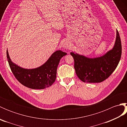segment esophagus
Returning a JSON list of instances; mask_svg holds the SVG:
<instances>
[{
	"instance_id": "34e87169",
	"label": "esophagus",
	"mask_w": 127,
	"mask_h": 127,
	"mask_svg": "<svg viewBox=\"0 0 127 127\" xmlns=\"http://www.w3.org/2000/svg\"><path fill=\"white\" fill-rule=\"evenodd\" d=\"M63 47L65 48H69L70 46H69V44H68V43H64L63 45Z\"/></svg>"
}]
</instances>
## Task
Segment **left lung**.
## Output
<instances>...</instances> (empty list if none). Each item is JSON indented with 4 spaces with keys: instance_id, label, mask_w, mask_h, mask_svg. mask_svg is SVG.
Returning <instances> with one entry per match:
<instances>
[{
    "instance_id": "8db88e82",
    "label": "left lung",
    "mask_w": 127,
    "mask_h": 127,
    "mask_svg": "<svg viewBox=\"0 0 127 127\" xmlns=\"http://www.w3.org/2000/svg\"><path fill=\"white\" fill-rule=\"evenodd\" d=\"M74 59V68L78 77L84 82L98 83L107 79L120 61L122 45L117 31L116 39L111 50L100 57L90 58L79 54L70 53Z\"/></svg>"
}]
</instances>
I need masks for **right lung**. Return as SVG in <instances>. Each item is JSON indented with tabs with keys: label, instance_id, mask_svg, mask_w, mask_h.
Here are the masks:
<instances>
[{
	"label": "right lung",
	"instance_id": "right-lung-1",
	"mask_svg": "<svg viewBox=\"0 0 127 127\" xmlns=\"http://www.w3.org/2000/svg\"><path fill=\"white\" fill-rule=\"evenodd\" d=\"M66 54L61 50L57 51L42 65L35 69H27L13 63L6 51L9 66L16 79L27 87L39 90L49 87L55 82L59 62Z\"/></svg>",
	"mask_w": 127,
	"mask_h": 127
}]
</instances>
